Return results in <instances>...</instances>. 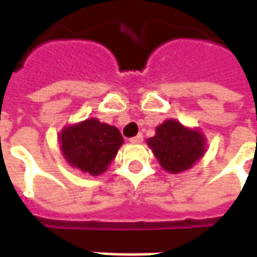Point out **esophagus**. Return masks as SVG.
<instances>
[{"instance_id": "esophagus-1", "label": "esophagus", "mask_w": 257, "mask_h": 257, "mask_svg": "<svg viewBox=\"0 0 257 257\" xmlns=\"http://www.w3.org/2000/svg\"><path fill=\"white\" fill-rule=\"evenodd\" d=\"M142 142H143V135L142 134L136 135L135 138L131 139V143H136V145H139V143H142Z\"/></svg>"}]
</instances>
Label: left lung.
I'll return each instance as SVG.
<instances>
[{
  "mask_svg": "<svg viewBox=\"0 0 257 257\" xmlns=\"http://www.w3.org/2000/svg\"><path fill=\"white\" fill-rule=\"evenodd\" d=\"M160 165L169 173H180L195 165L206 151V139L199 129L184 126L169 118L146 140Z\"/></svg>",
  "mask_w": 257,
  "mask_h": 257,
  "instance_id": "left-lung-1",
  "label": "left lung"
}]
</instances>
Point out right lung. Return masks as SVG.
Listing matches in <instances>:
<instances>
[{
  "label": "right lung",
  "instance_id": "obj_1",
  "mask_svg": "<svg viewBox=\"0 0 257 257\" xmlns=\"http://www.w3.org/2000/svg\"><path fill=\"white\" fill-rule=\"evenodd\" d=\"M58 139L68 165L90 176L106 172L123 143L115 126L100 122L95 117L66 125Z\"/></svg>",
  "mask_w": 257,
  "mask_h": 257
}]
</instances>
